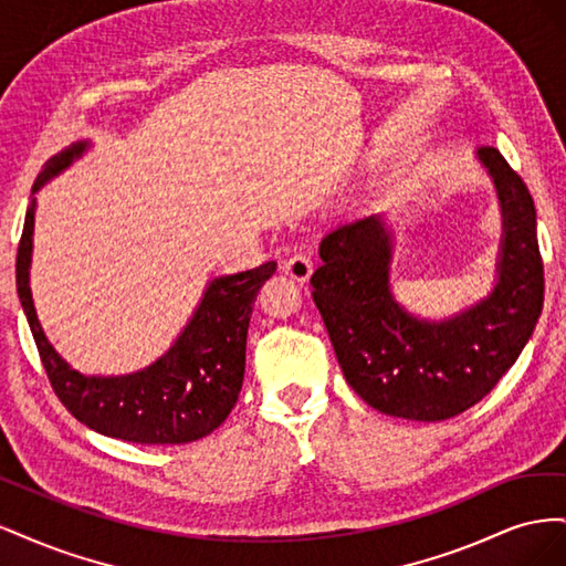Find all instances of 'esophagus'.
<instances>
[{"label":"esophagus","mask_w":566,"mask_h":566,"mask_svg":"<svg viewBox=\"0 0 566 566\" xmlns=\"http://www.w3.org/2000/svg\"><path fill=\"white\" fill-rule=\"evenodd\" d=\"M283 271L287 273L290 279H295L297 283H306V281H310V276H312V271H314V262H312V256L306 254V252H297V254L290 256V260L283 264Z\"/></svg>","instance_id":"1"}]
</instances>
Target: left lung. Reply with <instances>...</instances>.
Returning <instances> with one entry per match:
<instances>
[{
	"instance_id": "obj_1",
	"label": "left lung",
	"mask_w": 566,
	"mask_h": 566,
	"mask_svg": "<svg viewBox=\"0 0 566 566\" xmlns=\"http://www.w3.org/2000/svg\"><path fill=\"white\" fill-rule=\"evenodd\" d=\"M501 208L491 293L443 318L394 297V231L385 212L323 235L314 302L349 387L385 416L437 422L482 401L517 361L543 310L536 208L499 150L476 148Z\"/></svg>"
}]
</instances>
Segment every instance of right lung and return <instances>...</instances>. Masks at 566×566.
I'll use <instances>...</instances> for the list:
<instances>
[{"label":"right lung","mask_w":566,"mask_h":566,"mask_svg":"<svg viewBox=\"0 0 566 566\" xmlns=\"http://www.w3.org/2000/svg\"><path fill=\"white\" fill-rule=\"evenodd\" d=\"M90 148V139H80L44 163L32 186L15 256V287L49 382L61 403L98 434L134 443H188L202 439L227 420L241 394L252 306L264 281L276 271V262L212 279L177 339L142 370L125 375H84L75 370L42 331L32 302L30 264L38 210L35 193Z\"/></svg>","instance_id":"1"}]
</instances>
